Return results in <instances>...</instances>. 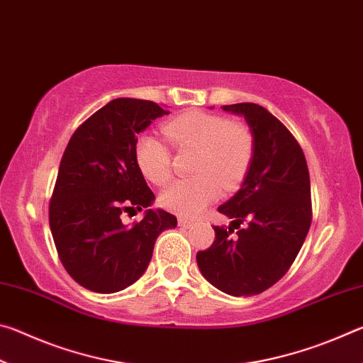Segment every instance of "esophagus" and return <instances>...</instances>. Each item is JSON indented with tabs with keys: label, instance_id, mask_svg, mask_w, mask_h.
<instances>
[{
	"label": "esophagus",
	"instance_id": "34e87169",
	"mask_svg": "<svg viewBox=\"0 0 363 363\" xmlns=\"http://www.w3.org/2000/svg\"><path fill=\"white\" fill-rule=\"evenodd\" d=\"M177 223H179L181 227H187V229H189V227H192V225L195 224L192 219H187V218H179V220H177Z\"/></svg>",
	"mask_w": 363,
	"mask_h": 363
}]
</instances>
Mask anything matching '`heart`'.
<instances>
[{"instance_id":"obj_1","label":"heart","mask_w":363,"mask_h":363,"mask_svg":"<svg viewBox=\"0 0 363 363\" xmlns=\"http://www.w3.org/2000/svg\"><path fill=\"white\" fill-rule=\"evenodd\" d=\"M162 130L177 152H195L189 163L194 176L173 182L160 196L168 211L196 216L218 199L219 187L230 192L247 177L256 150L248 123L203 110H186L164 121ZM134 157L143 174L157 186H164L173 176V152L163 139L152 134L139 136Z\"/></svg>"}]
</instances>
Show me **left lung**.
<instances>
[{
  "instance_id": "obj_1",
  "label": "left lung",
  "mask_w": 363,
  "mask_h": 363,
  "mask_svg": "<svg viewBox=\"0 0 363 363\" xmlns=\"http://www.w3.org/2000/svg\"><path fill=\"white\" fill-rule=\"evenodd\" d=\"M223 110L245 116L256 150L242 189L218 208L232 225H214L216 240L196 253V264L218 290L253 296L284 277L306 240L312 223L309 169L298 140L277 116L251 102ZM243 222L247 225L240 228ZM233 228L239 230L233 234Z\"/></svg>"
}]
</instances>
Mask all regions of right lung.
<instances>
[{
	"label": "right lung",
	"mask_w": 363,
	"mask_h": 363,
	"mask_svg": "<svg viewBox=\"0 0 363 363\" xmlns=\"http://www.w3.org/2000/svg\"><path fill=\"white\" fill-rule=\"evenodd\" d=\"M168 113L152 101L113 99L67 144L49 200V227L60 262L86 290L115 293L133 285L149 266L157 237L177 224L163 210H149L131 227L121 223L123 213L155 200L134 144L140 131Z\"/></svg>",
	"instance_id": "1"
}]
</instances>
